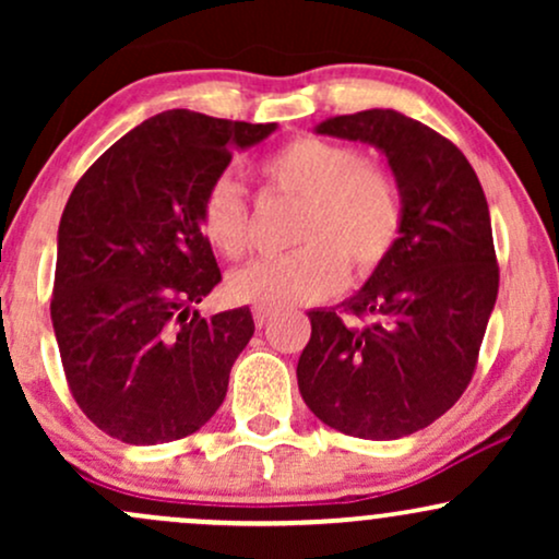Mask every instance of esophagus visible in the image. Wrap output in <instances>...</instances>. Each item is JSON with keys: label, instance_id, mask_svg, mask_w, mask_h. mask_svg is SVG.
I'll list each match as a JSON object with an SVG mask.
<instances>
[{"label": "esophagus", "instance_id": "34e87169", "mask_svg": "<svg viewBox=\"0 0 559 559\" xmlns=\"http://www.w3.org/2000/svg\"><path fill=\"white\" fill-rule=\"evenodd\" d=\"M252 316H254V325H258V329H262V325H265L267 320L275 316V310H273V307H254Z\"/></svg>", "mask_w": 559, "mask_h": 559}]
</instances>
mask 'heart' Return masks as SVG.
Here are the masks:
<instances>
[{"label":"heart","instance_id":"1","mask_svg":"<svg viewBox=\"0 0 559 559\" xmlns=\"http://www.w3.org/2000/svg\"><path fill=\"white\" fill-rule=\"evenodd\" d=\"M262 181L299 202L294 252L258 260L226 281L228 297L254 307L310 305L338 292L349 267L370 278L386 265L404 228L394 173L360 150L320 136H297L260 163ZM199 230L223 258L239 260L252 243V215L228 176L215 178L199 202Z\"/></svg>","mask_w":559,"mask_h":559}]
</instances>
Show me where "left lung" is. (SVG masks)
<instances>
[{
    "label": "left lung",
    "instance_id": "1",
    "mask_svg": "<svg viewBox=\"0 0 559 559\" xmlns=\"http://www.w3.org/2000/svg\"><path fill=\"white\" fill-rule=\"evenodd\" d=\"M316 131L386 155L404 228L386 265L342 305L346 319L307 312L301 400L346 436L402 439L441 418L476 373L499 292L489 204L463 152L420 120L365 110Z\"/></svg>",
    "mask_w": 559,
    "mask_h": 559
}]
</instances>
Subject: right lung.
Segmentation results:
<instances>
[{"label":"right lung","mask_w":559,"mask_h":559,"mask_svg":"<svg viewBox=\"0 0 559 559\" xmlns=\"http://www.w3.org/2000/svg\"><path fill=\"white\" fill-rule=\"evenodd\" d=\"M275 123L168 110L128 131L81 176L57 230L52 325L70 394L126 444L183 439L217 413L254 333L249 307L204 320L221 284L199 202L234 150Z\"/></svg>","instance_id":"add662e5"}]
</instances>
